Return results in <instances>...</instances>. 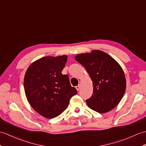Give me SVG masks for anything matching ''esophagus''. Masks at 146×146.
<instances>
[{
  "instance_id": "esophagus-1",
  "label": "esophagus",
  "mask_w": 146,
  "mask_h": 146,
  "mask_svg": "<svg viewBox=\"0 0 146 146\" xmlns=\"http://www.w3.org/2000/svg\"><path fill=\"white\" fill-rule=\"evenodd\" d=\"M75 88H76V89L77 91H79L80 89V85H78Z\"/></svg>"
}]
</instances>
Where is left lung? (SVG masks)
<instances>
[{
    "instance_id": "left-lung-1",
    "label": "left lung",
    "mask_w": 146,
    "mask_h": 146,
    "mask_svg": "<svg viewBox=\"0 0 146 146\" xmlns=\"http://www.w3.org/2000/svg\"><path fill=\"white\" fill-rule=\"evenodd\" d=\"M75 60L88 73L93 93L86 102L91 110L100 113L111 111L119 103L126 88L123 69L116 60L103 51L77 55Z\"/></svg>"
}]
</instances>
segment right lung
Wrapping results in <instances>:
<instances>
[{
	"label": "right lung",
	"instance_id": "1",
	"mask_svg": "<svg viewBox=\"0 0 146 146\" xmlns=\"http://www.w3.org/2000/svg\"><path fill=\"white\" fill-rule=\"evenodd\" d=\"M67 58L66 55L43 57L26 71L23 84L27 99L33 109L45 117L59 116L77 93L68 76L62 73Z\"/></svg>",
	"mask_w": 146,
	"mask_h": 146
}]
</instances>
